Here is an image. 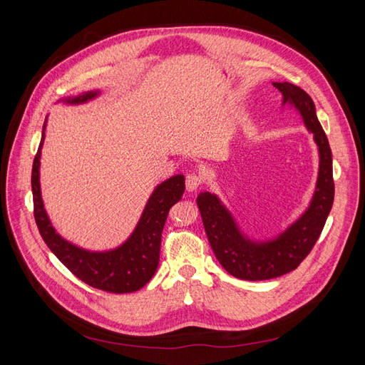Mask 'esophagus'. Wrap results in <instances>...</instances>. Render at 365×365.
<instances>
[{
	"label": "esophagus",
	"instance_id": "34e87169",
	"mask_svg": "<svg viewBox=\"0 0 365 365\" xmlns=\"http://www.w3.org/2000/svg\"><path fill=\"white\" fill-rule=\"evenodd\" d=\"M202 184V178L196 173H189L185 178V189L187 192H196Z\"/></svg>",
	"mask_w": 365,
	"mask_h": 365
}]
</instances>
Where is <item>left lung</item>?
<instances>
[{
    "instance_id": "8db88e82",
    "label": "left lung",
    "mask_w": 365,
    "mask_h": 365,
    "mask_svg": "<svg viewBox=\"0 0 365 365\" xmlns=\"http://www.w3.org/2000/svg\"><path fill=\"white\" fill-rule=\"evenodd\" d=\"M272 85L282 93V108L291 106L300 114L318 149V176L307 208L279 235L257 240L242 231L216 193L201 192L196 197L208 242L219 263L233 277L252 282L280 277L303 262L322 235L335 196L332 150L317 118L312 98L289 82Z\"/></svg>"
}]
</instances>
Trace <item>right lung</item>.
Instances as JSON below:
<instances>
[{"label":"right lung","instance_id":"1","mask_svg":"<svg viewBox=\"0 0 365 365\" xmlns=\"http://www.w3.org/2000/svg\"><path fill=\"white\" fill-rule=\"evenodd\" d=\"M101 94V90H93L81 96L65 97L61 102L67 105H82L94 101ZM46 128L47 118L43 121L39 149L31 169L35 220L43 242L77 279L93 288L114 294L135 292L141 289L158 268L163 227L170 207L182 197L185 190L184 175H173L153 189L134 231L123 244L108 251L81 248L58 233L46 212V207H43L39 168Z\"/></svg>","mask_w":365,"mask_h":365}]
</instances>
